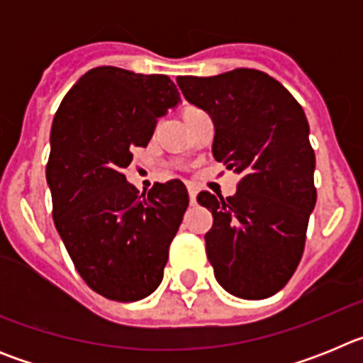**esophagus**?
Segmentation results:
<instances>
[{
	"mask_svg": "<svg viewBox=\"0 0 363 363\" xmlns=\"http://www.w3.org/2000/svg\"><path fill=\"white\" fill-rule=\"evenodd\" d=\"M189 198H191V201L196 200V187L194 185H189Z\"/></svg>",
	"mask_w": 363,
	"mask_h": 363,
	"instance_id": "esophagus-1",
	"label": "esophagus"
}]
</instances>
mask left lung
Wrapping results in <instances>:
<instances>
[{
    "mask_svg": "<svg viewBox=\"0 0 363 363\" xmlns=\"http://www.w3.org/2000/svg\"><path fill=\"white\" fill-rule=\"evenodd\" d=\"M176 83L213 120L214 160L242 176L234 196L198 194L214 218L205 234L214 277L243 300L272 296L300 264L316 203L306 112L262 70L179 76Z\"/></svg>",
    "mask_w": 363,
    "mask_h": 363,
    "instance_id": "8db88e82",
    "label": "left lung"
}]
</instances>
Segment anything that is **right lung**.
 Segmentation results:
<instances>
[{"mask_svg": "<svg viewBox=\"0 0 363 363\" xmlns=\"http://www.w3.org/2000/svg\"><path fill=\"white\" fill-rule=\"evenodd\" d=\"M178 104L169 76L96 67L54 116L47 163L54 225L86 285L108 300H142L162 284L187 189L172 179L140 194L123 171Z\"/></svg>", "mask_w": 363, "mask_h": 363, "instance_id": "add662e5", "label": "right lung"}]
</instances>
